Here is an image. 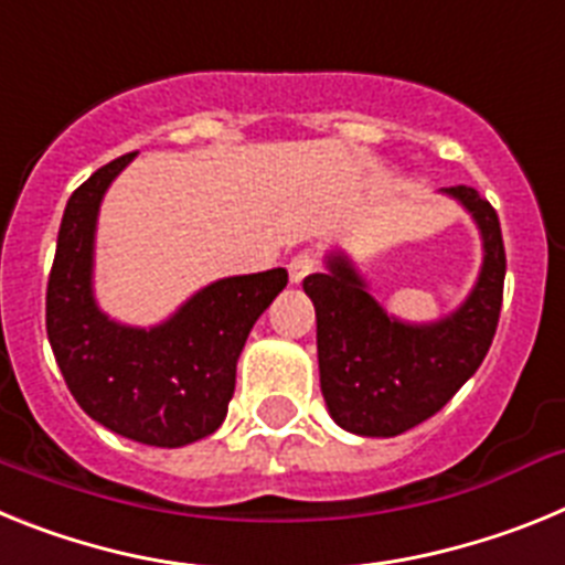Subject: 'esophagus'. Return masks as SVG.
Instances as JSON below:
<instances>
[{
    "mask_svg": "<svg viewBox=\"0 0 565 565\" xmlns=\"http://www.w3.org/2000/svg\"><path fill=\"white\" fill-rule=\"evenodd\" d=\"M313 263H317L313 252H299L297 257L288 263V277H291L294 286H299V282H302V279L313 271Z\"/></svg>",
    "mask_w": 565,
    "mask_h": 565,
    "instance_id": "obj_1",
    "label": "esophagus"
}]
</instances>
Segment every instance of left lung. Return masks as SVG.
<instances>
[{"instance_id":"left-lung-1","label":"left lung","mask_w":565,"mask_h":565,"mask_svg":"<svg viewBox=\"0 0 565 565\" xmlns=\"http://www.w3.org/2000/svg\"><path fill=\"white\" fill-rule=\"evenodd\" d=\"M461 203L481 234V271L461 306L436 322H404L384 311L344 252L302 288L317 308L319 387L328 413L348 433L393 438L436 416L481 367L501 317L503 254L495 209L472 186L441 189Z\"/></svg>"}]
</instances>
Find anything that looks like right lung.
I'll return each instance as SVG.
<instances>
[{
	"instance_id": "right-lung-1",
	"label": "right lung",
	"mask_w": 565,
	"mask_h": 565,
	"mask_svg": "<svg viewBox=\"0 0 565 565\" xmlns=\"http://www.w3.org/2000/svg\"><path fill=\"white\" fill-rule=\"evenodd\" d=\"M135 154L115 158L70 194L47 279V339L70 393L93 422L172 450L223 424L243 344L286 288L288 271L209 282L152 328L109 319L93 288L98 209Z\"/></svg>"
}]
</instances>
